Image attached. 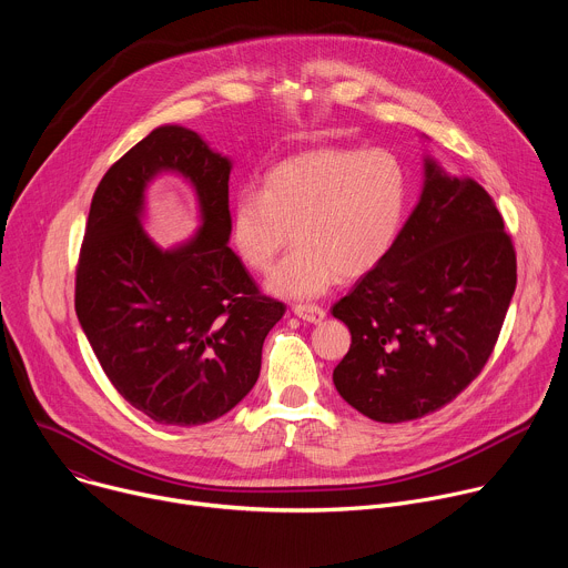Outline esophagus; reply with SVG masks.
I'll return each mask as SVG.
<instances>
[{
    "mask_svg": "<svg viewBox=\"0 0 568 568\" xmlns=\"http://www.w3.org/2000/svg\"><path fill=\"white\" fill-rule=\"evenodd\" d=\"M294 314L307 323H321L323 318H326V310L318 307V305H310V303H298L292 307Z\"/></svg>",
    "mask_w": 568,
    "mask_h": 568,
    "instance_id": "1",
    "label": "esophagus"
}]
</instances>
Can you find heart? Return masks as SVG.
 Segmentation results:
<instances>
[{"label":"heart","mask_w":568,"mask_h":568,"mask_svg":"<svg viewBox=\"0 0 568 568\" xmlns=\"http://www.w3.org/2000/svg\"><path fill=\"white\" fill-rule=\"evenodd\" d=\"M407 209V175L386 150L316 148L294 154L263 178L261 191L242 189L229 211V242L252 272L274 270L267 292L316 298L339 276L357 278L393 247Z\"/></svg>","instance_id":"b5f03b06"}]
</instances>
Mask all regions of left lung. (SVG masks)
<instances>
[{
  "label": "left lung",
  "mask_w": 568,
  "mask_h": 568,
  "mask_svg": "<svg viewBox=\"0 0 568 568\" xmlns=\"http://www.w3.org/2000/svg\"><path fill=\"white\" fill-rule=\"evenodd\" d=\"M517 285L495 200L425 156L423 193L377 267L333 305L353 344L339 395L377 423L438 412L485 366Z\"/></svg>",
  "instance_id": "left-lung-1"
}]
</instances>
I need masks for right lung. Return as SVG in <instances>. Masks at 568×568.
Returning a JSON list of instances; mask_svg holds the SVG:
<instances>
[{"label":"right lung","mask_w":568,"mask_h":568,"mask_svg":"<svg viewBox=\"0 0 568 568\" xmlns=\"http://www.w3.org/2000/svg\"><path fill=\"white\" fill-rule=\"evenodd\" d=\"M161 172L196 191L201 229L161 251L142 229ZM231 159L182 125L154 128L101 180L75 267V314L114 388L159 425L211 423L245 397L285 305L229 247Z\"/></svg>","instance_id":"1"}]
</instances>
